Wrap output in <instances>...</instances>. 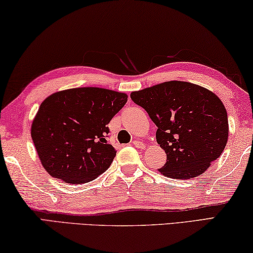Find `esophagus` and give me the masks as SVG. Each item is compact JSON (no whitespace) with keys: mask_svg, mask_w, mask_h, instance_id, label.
<instances>
[{"mask_svg":"<svg viewBox=\"0 0 253 253\" xmlns=\"http://www.w3.org/2000/svg\"><path fill=\"white\" fill-rule=\"evenodd\" d=\"M133 144H134V146L137 147V148H145L146 147L145 144L142 143V142H139V141H134Z\"/></svg>","mask_w":253,"mask_h":253,"instance_id":"esophagus-1","label":"esophagus"}]
</instances>
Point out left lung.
Listing matches in <instances>:
<instances>
[{
  "label": "left lung",
  "mask_w": 253,
  "mask_h": 253,
  "mask_svg": "<svg viewBox=\"0 0 253 253\" xmlns=\"http://www.w3.org/2000/svg\"><path fill=\"white\" fill-rule=\"evenodd\" d=\"M130 98L156 126V142L167 154L160 173L191 179L218 159L228 139L225 107L214 92L197 84L168 81L134 91Z\"/></svg>",
  "instance_id": "8db88e82"
}]
</instances>
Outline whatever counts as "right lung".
Segmentation results:
<instances>
[{"label":"right lung","instance_id":"1","mask_svg":"<svg viewBox=\"0 0 253 253\" xmlns=\"http://www.w3.org/2000/svg\"><path fill=\"white\" fill-rule=\"evenodd\" d=\"M127 98L124 92L93 86L47 97L31 124V137L43 169L72 184L102 174L117 152L107 143V125Z\"/></svg>","mask_w":253,"mask_h":253}]
</instances>
